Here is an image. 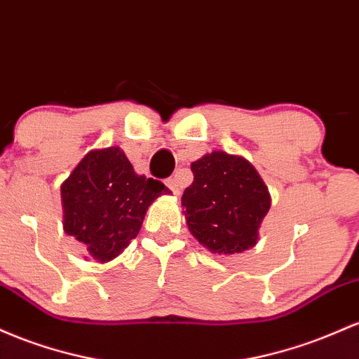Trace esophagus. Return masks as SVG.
<instances>
[{
  "label": "esophagus",
  "instance_id": "obj_1",
  "mask_svg": "<svg viewBox=\"0 0 359 359\" xmlns=\"http://www.w3.org/2000/svg\"><path fill=\"white\" fill-rule=\"evenodd\" d=\"M166 187L169 188V190H171L172 193H175V195H180V190H181V187H180V181H178V178H169V180H166Z\"/></svg>",
  "mask_w": 359,
  "mask_h": 359
}]
</instances>
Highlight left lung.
I'll return each mask as SVG.
<instances>
[{"mask_svg": "<svg viewBox=\"0 0 359 359\" xmlns=\"http://www.w3.org/2000/svg\"><path fill=\"white\" fill-rule=\"evenodd\" d=\"M193 183L181 196L190 232L219 255L252 248L269 210V193L248 161L212 152L191 163Z\"/></svg>", "mask_w": 359, "mask_h": 359, "instance_id": "8db88e82", "label": "left lung"}]
</instances>
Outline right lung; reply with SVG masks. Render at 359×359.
Returning a JSON list of instances; mask_svg holds the SVG:
<instances>
[{
	"label": "right lung",
	"mask_w": 359,
	"mask_h": 359,
	"mask_svg": "<svg viewBox=\"0 0 359 359\" xmlns=\"http://www.w3.org/2000/svg\"><path fill=\"white\" fill-rule=\"evenodd\" d=\"M168 188L139 176L118 147L91 151L60 187L64 231L110 261L135 239L149 205Z\"/></svg>",
	"instance_id": "obj_1"
}]
</instances>
